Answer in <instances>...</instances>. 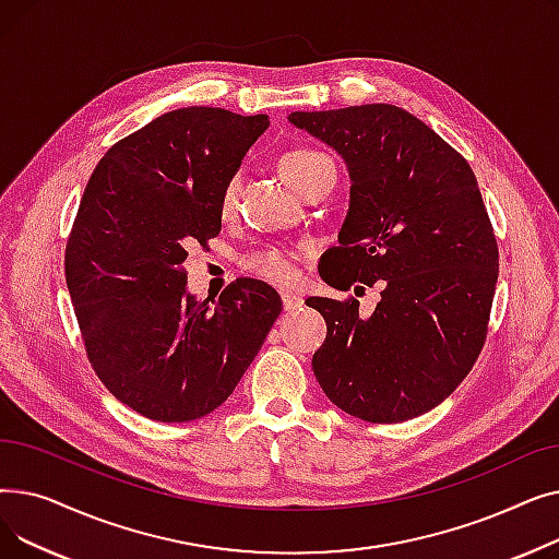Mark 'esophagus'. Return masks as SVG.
<instances>
[{
	"label": "esophagus",
	"mask_w": 559,
	"mask_h": 559,
	"mask_svg": "<svg viewBox=\"0 0 559 559\" xmlns=\"http://www.w3.org/2000/svg\"><path fill=\"white\" fill-rule=\"evenodd\" d=\"M281 299H283L285 310H297L304 306V299L299 295H295V292H283Z\"/></svg>",
	"instance_id": "obj_1"
}]
</instances>
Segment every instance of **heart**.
Listing matches in <instances>:
<instances>
[{"label": "heart", "mask_w": 559, "mask_h": 559, "mask_svg": "<svg viewBox=\"0 0 559 559\" xmlns=\"http://www.w3.org/2000/svg\"><path fill=\"white\" fill-rule=\"evenodd\" d=\"M329 156L321 154L317 150H308V146H295V150H287L278 156V171L283 179L292 188H301V183L308 179V176L321 165L326 163ZM235 194H238V181H230L222 194V213L228 215L235 205ZM245 267L260 276L267 278L272 283H287L292 276H295V267H292V260L285 251L281 249H262L245 255Z\"/></svg>", "instance_id": "b5f03b06"}]
</instances>
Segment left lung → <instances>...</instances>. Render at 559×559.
Segmentation results:
<instances>
[{
  "instance_id": "obj_1",
  "label": "left lung",
  "mask_w": 559,
  "mask_h": 559,
  "mask_svg": "<svg viewBox=\"0 0 559 559\" xmlns=\"http://www.w3.org/2000/svg\"><path fill=\"white\" fill-rule=\"evenodd\" d=\"M287 120L335 150L350 179L337 247L321 255L319 276L335 289L385 281L369 317L358 301H306L329 326L314 378L350 417L415 419L453 394L487 335L498 249L476 176L392 104L297 110Z\"/></svg>"
}]
</instances>
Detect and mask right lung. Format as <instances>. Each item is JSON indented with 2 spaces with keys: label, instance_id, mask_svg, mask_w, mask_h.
<instances>
[{
  "label": "right lung",
  "instance_id": "1",
  "mask_svg": "<svg viewBox=\"0 0 559 559\" xmlns=\"http://www.w3.org/2000/svg\"><path fill=\"white\" fill-rule=\"evenodd\" d=\"M267 115L190 106L112 144L85 186L66 281L87 360L106 390L154 421L205 417L240 383L283 310L255 278L213 306L183 262L222 230V194Z\"/></svg>",
  "mask_w": 559,
  "mask_h": 559
}]
</instances>
